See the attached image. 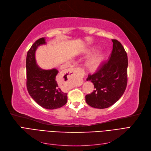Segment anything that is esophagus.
<instances>
[{"mask_svg":"<svg viewBox=\"0 0 151 151\" xmlns=\"http://www.w3.org/2000/svg\"><path fill=\"white\" fill-rule=\"evenodd\" d=\"M79 71H81V69L79 68H72V69L70 70V73H71V74H75V73H77V72H79Z\"/></svg>","mask_w":151,"mask_h":151,"instance_id":"1","label":"esophagus"}]
</instances>
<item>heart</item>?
<instances>
[{
    "label": "heart",
    "mask_w": 151,
    "mask_h": 151,
    "mask_svg": "<svg viewBox=\"0 0 151 151\" xmlns=\"http://www.w3.org/2000/svg\"><path fill=\"white\" fill-rule=\"evenodd\" d=\"M102 60V57L99 54L92 55L86 62V67L89 70H95L100 65Z\"/></svg>",
    "instance_id": "b5f03b06"
}]
</instances>
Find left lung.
I'll return each mask as SVG.
<instances>
[{
    "instance_id": "1",
    "label": "left lung",
    "mask_w": 151,
    "mask_h": 151,
    "mask_svg": "<svg viewBox=\"0 0 151 151\" xmlns=\"http://www.w3.org/2000/svg\"><path fill=\"white\" fill-rule=\"evenodd\" d=\"M111 40L113 50L109 59L87 78L93 83L95 89L86 96V101L95 108L112 106L122 96L127 84V54L120 42Z\"/></svg>"
}]
</instances>
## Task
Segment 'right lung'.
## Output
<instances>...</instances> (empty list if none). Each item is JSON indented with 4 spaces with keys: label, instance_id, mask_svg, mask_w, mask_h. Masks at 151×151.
Listing matches in <instances>:
<instances>
[{
    "label": "right lung",
    "instance_id": "1",
    "mask_svg": "<svg viewBox=\"0 0 151 151\" xmlns=\"http://www.w3.org/2000/svg\"><path fill=\"white\" fill-rule=\"evenodd\" d=\"M46 43L45 38H40L32 45L26 56V86L28 93L40 106L48 109L62 107L67 101V93L63 84L58 82L56 68L44 70L36 64L35 52L37 48Z\"/></svg>",
    "mask_w": 151,
    "mask_h": 151
}]
</instances>
